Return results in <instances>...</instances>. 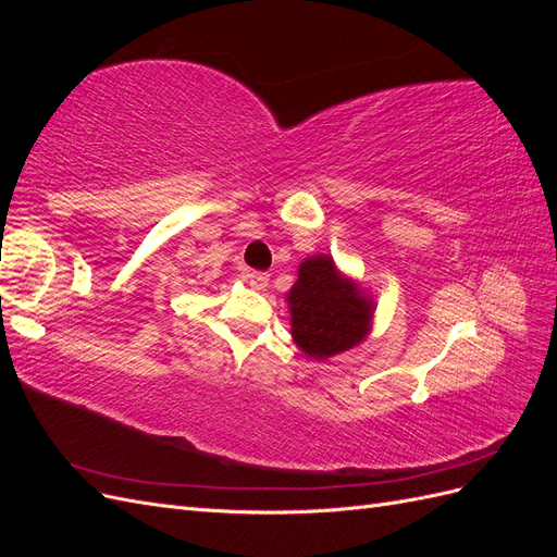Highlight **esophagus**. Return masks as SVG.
<instances>
[{
  "label": "esophagus",
  "mask_w": 557,
  "mask_h": 557,
  "mask_svg": "<svg viewBox=\"0 0 557 557\" xmlns=\"http://www.w3.org/2000/svg\"><path fill=\"white\" fill-rule=\"evenodd\" d=\"M246 281H248L250 288L264 290L267 285H269V274H267V272H248V274H246Z\"/></svg>",
  "instance_id": "34e87169"
}]
</instances>
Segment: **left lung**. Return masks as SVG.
<instances>
[{
    "label": "left lung",
    "mask_w": 557,
    "mask_h": 557,
    "mask_svg": "<svg viewBox=\"0 0 557 557\" xmlns=\"http://www.w3.org/2000/svg\"><path fill=\"white\" fill-rule=\"evenodd\" d=\"M288 307L293 339L313 360L358 346L372 330V297L344 276L325 252L299 264Z\"/></svg>",
    "instance_id": "obj_1"
}]
</instances>
